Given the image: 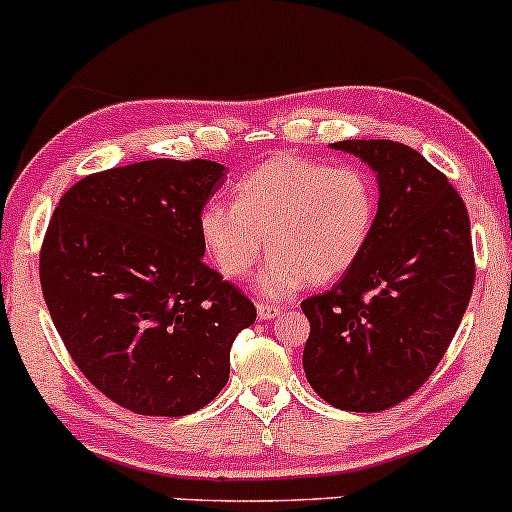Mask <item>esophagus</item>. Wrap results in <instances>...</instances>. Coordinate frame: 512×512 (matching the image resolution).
<instances>
[{"instance_id":"obj_1","label":"esophagus","mask_w":512,"mask_h":512,"mask_svg":"<svg viewBox=\"0 0 512 512\" xmlns=\"http://www.w3.org/2000/svg\"><path fill=\"white\" fill-rule=\"evenodd\" d=\"M257 315H260V320H272V317L281 315V308H276V305H267V303H257Z\"/></svg>"}]
</instances>
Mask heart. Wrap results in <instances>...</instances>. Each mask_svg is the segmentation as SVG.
I'll list each match as a JSON object with an SVG mask.
<instances>
[{
  "label": "heart",
  "mask_w": 512,
  "mask_h": 512,
  "mask_svg": "<svg viewBox=\"0 0 512 512\" xmlns=\"http://www.w3.org/2000/svg\"><path fill=\"white\" fill-rule=\"evenodd\" d=\"M378 221V185L356 163L281 154L243 175L233 204L199 211V238L226 279H243L267 245L257 274L264 298H289L305 281L330 284L368 248Z\"/></svg>",
  "instance_id": "b5f03b06"
}]
</instances>
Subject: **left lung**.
I'll use <instances>...</instances> for the list:
<instances>
[{
  "mask_svg": "<svg viewBox=\"0 0 512 512\" xmlns=\"http://www.w3.org/2000/svg\"><path fill=\"white\" fill-rule=\"evenodd\" d=\"M378 173L368 248L330 291L301 303L310 320L305 378L332 407L383 411L426 383L474 289L469 214L448 178L390 139L332 144Z\"/></svg>",
  "mask_w": 512,
  "mask_h": 512,
  "instance_id": "1",
  "label": "left lung"
}]
</instances>
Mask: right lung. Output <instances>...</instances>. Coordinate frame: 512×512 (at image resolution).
I'll return each mask as SVG.
<instances>
[{
	"label": "right lung",
	"mask_w": 512,
	"mask_h": 512,
	"mask_svg": "<svg viewBox=\"0 0 512 512\" xmlns=\"http://www.w3.org/2000/svg\"><path fill=\"white\" fill-rule=\"evenodd\" d=\"M221 163L154 158L64 192L40 248V286L76 368L134 414L185 416L228 383L255 303L202 262L199 211Z\"/></svg>",
	"instance_id": "obj_1"
}]
</instances>
